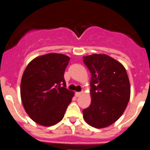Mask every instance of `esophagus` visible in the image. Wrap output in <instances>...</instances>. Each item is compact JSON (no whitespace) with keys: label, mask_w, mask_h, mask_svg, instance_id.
<instances>
[{"label":"esophagus","mask_w":150,"mask_h":150,"mask_svg":"<svg viewBox=\"0 0 150 150\" xmlns=\"http://www.w3.org/2000/svg\"><path fill=\"white\" fill-rule=\"evenodd\" d=\"M82 94H83V92L81 91V92H76V94H75V95H76V97H79L80 95H82Z\"/></svg>","instance_id":"34e87169"}]
</instances>
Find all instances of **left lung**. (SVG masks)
<instances>
[{"instance_id":"left-lung-1","label":"left lung","mask_w":150,"mask_h":150,"mask_svg":"<svg viewBox=\"0 0 150 150\" xmlns=\"http://www.w3.org/2000/svg\"><path fill=\"white\" fill-rule=\"evenodd\" d=\"M91 73L89 107L83 110L86 122L96 128L110 126L123 114L130 99L131 87L126 70L106 54L83 56Z\"/></svg>"}]
</instances>
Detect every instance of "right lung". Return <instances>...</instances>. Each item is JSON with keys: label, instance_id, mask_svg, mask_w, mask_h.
Returning <instances> with one entry per match:
<instances>
[{"label": "right lung", "instance_id": "1", "mask_svg": "<svg viewBox=\"0 0 150 150\" xmlns=\"http://www.w3.org/2000/svg\"><path fill=\"white\" fill-rule=\"evenodd\" d=\"M69 61L70 57L64 54H46L33 59L24 71L20 86L22 104L30 119L40 125L59 122L72 100L74 92L65 88L64 78Z\"/></svg>", "mask_w": 150, "mask_h": 150}]
</instances>
